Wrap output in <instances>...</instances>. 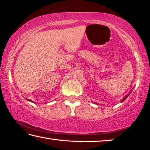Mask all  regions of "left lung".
Instances as JSON below:
<instances>
[{
    "label": "left lung",
    "mask_w": 150,
    "mask_h": 150,
    "mask_svg": "<svg viewBox=\"0 0 150 150\" xmlns=\"http://www.w3.org/2000/svg\"><path fill=\"white\" fill-rule=\"evenodd\" d=\"M130 93H129V94H127V95L126 96H125V97H124V98H123V99H122V100H121V103H122V102H123V101H124V100H125V99H126L127 98V97H128V96H129V94H130ZM94 104H96V103H94Z\"/></svg>",
    "instance_id": "8db88e82"
}]
</instances>
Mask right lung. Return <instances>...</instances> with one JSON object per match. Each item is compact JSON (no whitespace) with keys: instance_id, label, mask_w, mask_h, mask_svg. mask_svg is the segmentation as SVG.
<instances>
[{"instance_id":"add662e5","label":"right lung","mask_w":150,"mask_h":150,"mask_svg":"<svg viewBox=\"0 0 150 150\" xmlns=\"http://www.w3.org/2000/svg\"><path fill=\"white\" fill-rule=\"evenodd\" d=\"M27 100H29V101H30V102H32V103H34L33 101H32L31 100H30V99H27Z\"/></svg>"}]
</instances>
